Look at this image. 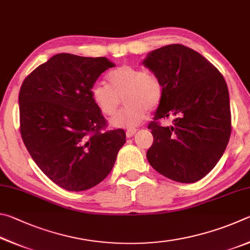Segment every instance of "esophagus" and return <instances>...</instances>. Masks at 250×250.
Here are the masks:
<instances>
[{
    "instance_id": "34e87169",
    "label": "esophagus",
    "mask_w": 250,
    "mask_h": 250,
    "mask_svg": "<svg viewBox=\"0 0 250 250\" xmlns=\"http://www.w3.org/2000/svg\"><path fill=\"white\" fill-rule=\"evenodd\" d=\"M136 132H137L136 128L127 129V132H126V136H127V137H132V136H134L135 134H136Z\"/></svg>"
}]
</instances>
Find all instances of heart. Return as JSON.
<instances>
[{
    "label": "heart",
    "instance_id": "heart-1",
    "mask_svg": "<svg viewBox=\"0 0 250 250\" xmlns=\"http://www.w3.org/2000/svg\"><path fill=\"white\" fill-rule=\"evenodd\" d=\"M108 85L98 82L90 90L91 99L105 116L116 112L124 98L127 105L109 123L114 127L133 128L142 123L147 109L156 108L164 94L163 83L155 73L135 65L124 64L107 74Z\"/></svg>",
    "mask_w": 250,
    "mask_h": 250
}]
</instances>
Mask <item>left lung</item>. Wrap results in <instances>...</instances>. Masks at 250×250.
<instances>
[{
  "label": "left lung",
  "instance_id": "1",
  "mask_svg": "<svg viewBox=\"0 0 250 250\" xmlns=\"http://www.w3.org/2000/svg\"><path fill=\"white\" fill-rule=\"evenodd\" d=\"M143 64L160 79L164 89L148 125L154 136L148 163L173 181H199L215 167L230 137L225 79L202 55L180 43L152 50ZM169 116L175 117L171 126L156 122Z\"/></svg>",
  "mask_w": 250,
  "mask_h": 250
}]
</instances>
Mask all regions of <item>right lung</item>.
Masks as SVG:
<instances>
[{
	"instance_id": "1",
	"label": "right lung",
	"mask_w": 250,
	"mask_h": 250,
	"mask_svg": "<svg viewBox=\"0 0 250 250\" xmlns=\"http://www.w3.org/2000/svg\"><path fill=\"white\" fill-rule=\"evenodd\" d=\"M112 67L105 57L58 54L21 86V138L39 169L64 190L84 191L103 181L126 142L124 129L105 130L106 121L90 94Z\"/></svg>"
}]
</instances>
